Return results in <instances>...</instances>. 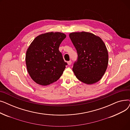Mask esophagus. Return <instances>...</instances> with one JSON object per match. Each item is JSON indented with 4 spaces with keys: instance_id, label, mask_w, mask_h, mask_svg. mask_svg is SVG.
I'll list each match as a JSON object with an SVG mask.
<instances>
[{
    "instance_id": "esophagus-1",
    "label": "esophagus",
    "mask_w": 130,
    "mask_h": 130,
    "mask_svg": "<svg viewBox=\"0 0 130 130\" xmlns=\"http://www.w3.org/2000/svg\"><path fill=\"white\" fill-rule=\"evenodd\" d=\"M67 64L69 65H71L72 64V61L71 60H70L69 61H67Z\"/></svg>"
}]
</instances>
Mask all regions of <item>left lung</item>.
<instances>
[{
	"mask_svg": "<svg viewBox=\"0 0 130 130\" xmlns=\"http://www.w3.org/2000/svg\"><path fill=\"white\" fill-rule=\"evenodd\" d=\"M71 40L77 53V59L73 71L77 78L87 84L99 81L107 69L108 55L102 39L88 32L70 34Z\"/></svg>",
	"mask_w": 130,
	"mask_h": 130,
	"instance_id": "left-lung-1",
	"label": "left lung"
}]
</instances>
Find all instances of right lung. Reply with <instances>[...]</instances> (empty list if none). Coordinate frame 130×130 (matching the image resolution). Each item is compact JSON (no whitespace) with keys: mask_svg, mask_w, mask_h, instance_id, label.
Segmentation results:
<instances>
[{"mask_svg":"<svg viewBox=\"0 0 130 130\" xmlns=\"http://www.w3.org/2000/svg\"><path fill=\"white\" fill-rule=\"evenodd\" d=\"M66 38L59 32H49L37 36L29 45L26 54L27 71L32 79L46 86L57 81L67 65L59 47Z\"/></svg>","mask_w":130,"mask_h":130,"instance_id":"obj_1","label":"right lung"}]
</instances>
